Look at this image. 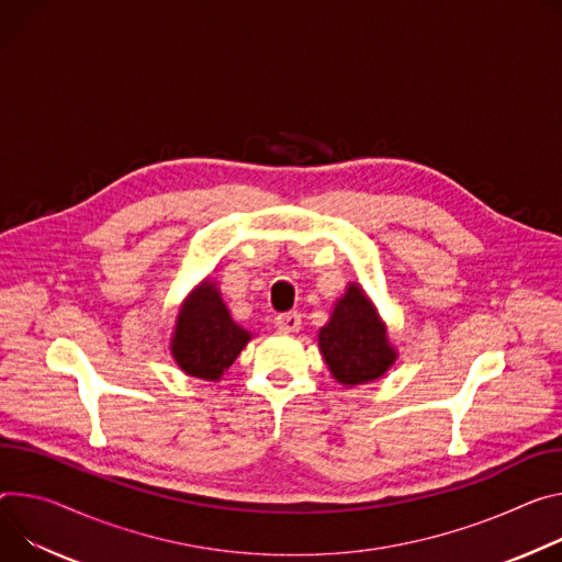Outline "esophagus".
Returning a JSON list of instances; mask_svg holds the SVG:
<instances>
[{
	"label": "esophagus",
	"mask_w": 562,
	"mask_h": 562,
	"mask_svg": "<svg viewBox=\"0 0 562 562\" xmlns=\"http://www.w3.org/2000/svg\"><path fill=\"white\" fill-rule=\"evenodd\" d=\"M300 325H302V321H300L297 312H284V314L276 316V327L280 331H297Z\"/></svg>",
	"instance_id": "34e87169"
}]
</instances>
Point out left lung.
I'll return each instance as SVG.
<instances>
[{
	"instance_id": "obj_1",
	"label": "left lung",
	"mask_w": 562,
	"mask_h": 562,
	"mask_svg": "<svg viewBox=\"0 0 562 562\" xmlns=\"http://www.w3.org/2000/svg\"><path fill=\"white\" fill-rule=\"evenodd\" d=\"M318 340L334 379L345 385L383 376L396 359L385 327L359 286H349L336 302L331 321L321 329Z\"/></svg>"
}]
</instances>
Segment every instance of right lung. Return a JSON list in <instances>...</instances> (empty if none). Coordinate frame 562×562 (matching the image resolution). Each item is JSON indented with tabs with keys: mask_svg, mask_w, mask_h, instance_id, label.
Returning a JSON list of instances; mask_svg holds the SVG:
<instances>
[{
	"mask_svg": "<svg viewBox=\"0 0 562 562\" xmlns=\"http://www.w3.org/2000/svg\"><path fill=\"white\" fill-rule=\"evenodd\" d=\"M248 338L250 334L233 323L220 291L211 282H203L179 314L172 353L186 374L217 381Z\"/></svg>",
	"mask_w": 562,
	"mask_h": 562,
	"instance_id": "1",
	"label": "right lung"
}]
</instances>
